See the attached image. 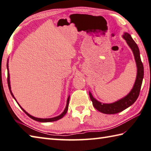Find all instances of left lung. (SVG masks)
<instances>
[{"mask_svg":"<svg viewBox=\"0 0 151 151\" xmlns=\"http://www.w3.org/2000/svg\"><path fill=\"white\" fill-rule=\"evenodd\" d=\"M122 37L126 41L127 45L129 46V47L133 51L137 66L136 79L132 89L131 90L129 93L120 100L113 103L105 104L100 102L93 97L92 93L89 92L90 98L92 102L93 106L98 111L102 112L103 114H114L127 109L135 103L139 96V92H140L144 76V68L142 63L141 62L140 52H139L137 45L135 42V41L133 40V38L131 37L129 34H128L127 32H124Z\"/></svg>","mask_w":151,"mask_h":151,"instance_id":"left-lung-1","label":"left lung"}]
</instances>
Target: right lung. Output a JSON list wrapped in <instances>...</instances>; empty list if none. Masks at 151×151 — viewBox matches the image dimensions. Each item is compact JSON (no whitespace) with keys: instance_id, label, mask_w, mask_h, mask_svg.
<instances>
[{"instance_id":"1","label":"right lung","mask_w":151,"mask_h":151,"mask_svg":"<svg viewBox=\"0 0 151 151\" xmlns=\"http://www.w3.org/2000/svg\"><path fill=\"white\" fill-rule=\"evenodd\" d=\"M6 67H7V70H8V78H7V81H8V86H9V90L10 92V94L12 96V97L14 98V99L16 102H17V104L19 105V106L20 107V108L22 109V110L25 112V113L26 114V115H28V116L30 117V118L33 119L34 120H35V121H37V122H55V121H57V120H59L60 119H61L62 117H63L65 116V115L67 114V110H68V102H69V98H70V96H68V98H67V104H66V107H65V108L64 109V111L62 112V114H61L59 115V116H56V117H51V118H38V117H34L31 116V115L29 114L28 112L26 111L24 109L22 108V107L20 106V104H18V102H17V100H16L15 97L14 96V95L12 94V90H11V86H10V73H9V60L7 61V64H6Z\"/></svg>"}]
</instances>
